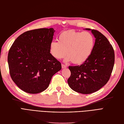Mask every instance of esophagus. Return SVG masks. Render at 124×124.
Here are the masks:
<instances>
[{
  "mask_svg": "<svg viewBox=\"0 0 124 124\" xmlns=\"http://www.w3.org/2000/svg\"><path fill=\"white\" fill-rule=\"evenodd\" d=\"M67 67V66L63 64H62V69H64V68H66Z\"/></svg>",
  "mask_w": 124,
  "mask_h": 124,
  "instance_id": "obj_1",
  "label": "esophagus"
}]
</instances>
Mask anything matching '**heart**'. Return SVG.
<instances>
[{
    "label": "heart",
    "mask_w": 124,
    "mask_h": 124,
    "mask_svg": "<svg viewBox=\"0 0 124 124\" xmlns=\"http://www.w3.org/2000/svg\"><path fill=\"white\" fill-rule=\"evenodd\" d=\"M94 45V39L90 32L68 30L59 35L58 42L50 43L49 51L56 59L63 58L66 52V62L71 61L75 64H81L90 57Z\"/></svg>",
    "instance_id": "b5f03b06"
}]
</instances>
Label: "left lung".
Wrapping results in <instances>:
<instances>
[{"label":"left lung","mask_w":124,"mask_h":124,"mask_svg":"<svg viewBox=\"0 0 124 124\" xmlns=\"http://www.w3.org/2000/svg\"><path fill=\"white\" fill-rule=\"evenodd\" d=\"M91 31L95 38L90 57L82 64L70 66L71 75L67 80L70 88L83 94L97 91L109 81L114 64V51L105 36L96 30Z\"/></svg>","instance_id":"left-lung-1"}]
</instances>
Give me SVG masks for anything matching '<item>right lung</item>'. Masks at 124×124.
<instances>
[{
	"label": "right lung",
	"instance_id": "add662e5",
	"mask_svg": "<svg viewBox=\"0 0 124 124\" xmlns=\"http://www.w3.org/2000/svg\"><path fill=\"white\" fill-rule=\"evenodd\" d=\"M54 28L25 32L15 39L8 56L10 74L19 89L37 94L48 87L53 76L61 70V64L51 55L49 45Z\"/></svg>",
	"mask_w": 124,
	"mask_h": 124
}]
</instances>
